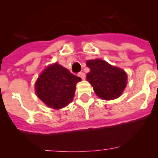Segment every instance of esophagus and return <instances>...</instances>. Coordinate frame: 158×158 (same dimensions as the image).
I'll list each match as a JSON object with an SVG mask.
<instances>
[{
  "label": "esophagus",
  "mask_w": 158,
  "mask_h": 158,
  "mask_svg": "<svg viewBox=\"0 0 158 158\" xmlns=\"http://www.w3.org/2000/svg\"><path fill=\"white\" fill-rule=\"evenodd\" d=\"M78 75H79L82 79H85V78H86V75H85V74H84V72H79V74H78Z\"/></svg>",
  "instance_id": "1"
}]
</instances>
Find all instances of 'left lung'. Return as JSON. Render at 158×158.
<instances>
[{
    "instance_id": "obj_1",
    "label": "left lung",
    "mask_w": 158,
    "mask_h": 158,
    "mask_svg": "<svg viewBox=\"0 0 158 158\" xmlns=\"http://www.w3.org/2000/svg\"><path fill=\"white\" fill-rule=\"evenodd\" d=\"M86 64L90 69L87 80L99 98L112 100L120 96L127 84V74L123 69L98 59L88 60Z\"/></svg>"
}]
</instances>
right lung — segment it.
Listing matches in <instances>:
<instances>
[{
    "instance_id": "obj_1",
    "label": "right lung",
    "mask_w": 158,
    "mask_h": 158,
    "mask_svg": "<svg viewBox=\"0 0 158 158\" xmlns=\"http://www.w3.org/2000/svg\"><path fill=\"white\" fill-rule=\"evenodd\" d=\"M79 81V77L55 63L38 77L35 84L36 94L48 106L60 109L71 102L75 94V85Z\"/></svg>"
}]
</instances>
